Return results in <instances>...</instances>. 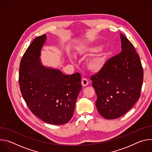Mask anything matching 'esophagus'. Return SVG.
Masks as SVG:
<instances>
[{
    "label": "esophagus",
    "mask_w": 152,
    "mask_h": 152,
    "mask_svg": "<svg viewBox=\"0 0 152 152\" xmlns=\"http://www.w3.org/2000/svg\"><path fill=\"white\" fill-rule=\"evenodd\" d=\"M88 83H89V82H88V80L87 79H86L83 78V79H82L81 83H82V86H86V85H88Z\"/></svg>",
    "instance_id": "obj_1"
}]
</instances>
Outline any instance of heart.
Segmentation results:
<instances>
[{"label":"heart","mask_w":152,"mask_h":152,"mask_svg":"<svg viewBox=\"0 0 152 152\" xmlns=\"http://www.w3.org/2000/svg\"><path fill=\"white\" fill-rule=\"evenodd\" d=\"M102 49L101 45H93L81 50L79 54L80 55H91L100 52ZM69 59L72 62L74 61V57L72 55H69ZM106 62V56L104 52H101L99 54L92 56L86 61L85 65L88 70L92 72H98L104 66Z\"/></svg>","instance_id":"obj_1"}]
</instances>
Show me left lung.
<instances>
[{"label": "left lung", "instance_id": "8db88e82", "mask_svg": "<svg viewBox=\"0 0 152 152\" xmlns=\"http://www.w3.org/2000/svg\"><path fill=\"white\" fill-rule=\"evenodd\" d=\"M120 38L121 53L91 77L98 112L109 120L121 117L134 106L140 97L143 81L142 67L134 46L121 33Z\"/></svg>", "mask_w": 152, "mask_h": 152}]
</instances>
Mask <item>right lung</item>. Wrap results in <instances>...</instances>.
I'll return each instance as SVG.
<instances>
[{"label": "right lung", "mask_w": 152, "mask_h": 152, "mask_svg": "<svg viewBox=\"0 0 152 152\" xmlns=\"http://www.w3.org/2000/svg\"><path fill=\"white\" fill-rule=\"evenodd\" d=\"M46 38V34L35 38L26 50L20 61L18 82L31 111L47 123L61 125L72 118L82 88L81 76L67 75L43 66L39 57Z\"/></svg>", "instance_id": "1"}]
</instances>
